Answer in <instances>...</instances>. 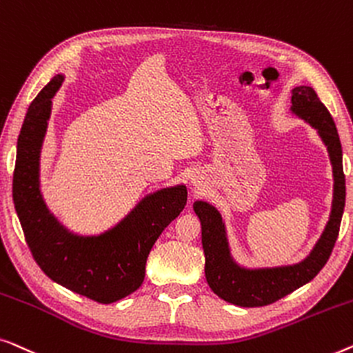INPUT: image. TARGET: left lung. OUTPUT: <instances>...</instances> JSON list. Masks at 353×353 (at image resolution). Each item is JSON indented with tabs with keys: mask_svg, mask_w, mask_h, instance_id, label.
Listing matches in <instances>:
<instances>
[{
	"mask_svg": "<svg viewBox=\"0 0 353 353\" xmlns=\"http://www.w3.org/2000/svg\"><path fill=\"white\" fill-rule=\"evenodd\" d=\"M292 112L319 129L326 143L334 172V201L331 219L314 251L296 265L276 269L246 270L230 259L222 219L214 208L205 201H195L193 210L201 222V243L205 251V275L212 291L221 299L240 307H262L274 304L297 288L314 280L330 259L336 245L342 212L345 206V176L342 170L339 134L331 113L309 86L292 89Z\"/></svg>",
	"mask_w": 353,
	"mask_h": 353,
	"instance_id": "8db88e82",
	"label": "left lung"
}]
</instances>
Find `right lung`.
Returning a JSON list of instances; mask_svg holds the SVG:
<instances>
[{
    "label": "right lung",
    "mask_w": 353,
    "mask_h": 353,
    "mask_svg": "<svg viewBox=\"0 0 353 353\" xmlns=\"http://www.w3.org/2000/svg\"><path fill=\"white\" fill-rule=\"evenodd\" d=\"M57 75L30 103L17 141L12 198L26 241L44 274L89 299L112 304L142 285L147 257L161 232L187 203L183 185L163 188L143 198L112 230L99 236H75L49 214L38 188L39 148L61 86Z\"/></svg>",
    "instance_id": "obj_1"
}]
</instances>
